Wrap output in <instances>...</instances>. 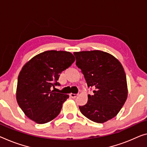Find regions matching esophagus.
I'll return each mask as SVG.
<instances>
[{
	"instance_id": "1",
	"label": "esophagus",
	"mask_w": 147,
	"mask_h": 147,
	"mask_svg": "<svg viewBox=\"0 0 147 147\" xmlns=\"http://www.w3.org/2000/svg\"><path fill=\"white\" fill-rule=\"evenodd\" d=\"M69 95H70V96L71 97V98H76L77 96H78V94H74V93H70V94H69Z\"/></svg>"
}]
</instances>
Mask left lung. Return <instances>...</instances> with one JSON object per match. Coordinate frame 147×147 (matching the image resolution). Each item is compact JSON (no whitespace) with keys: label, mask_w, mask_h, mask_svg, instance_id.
<instances>
[{"label":"left lung","mask_w":147,"mask_h":147,"mask_svg":"<svg viewBox=\"0 0 147 147\" xmlns=\"http://www.w3.org/2000/svg\"><path fill=\"white\" fill-rule=\"evenodd\" d=\"M74 54L88 87L94 89L92 95L88 94L86 105L79 107L81 112L96 123L114 118L127 98L126 76L120 62L110 54L98 50Z\"/></svg>","instance_id":"1"}]
</instances>
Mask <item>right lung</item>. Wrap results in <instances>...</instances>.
<instances>
[{
	"instance_id": "add662e5",
	"label": "right lung",
	"mask_w": 147,
	"mask_h": 147,
	"mask_svg": "<svg viewBox=\"0 0 147 147\" xmlns=\"http://www.w3.org/2000/svg\"><path fill=\"white\" fill-rule=\"evenodd\" d=\"M76 60L67 51H47L35 56L20 71L16 100L27 117L39 124L49 122L60 114L68 94L53 89L60 85V74Z\"/></svg>"
}]
</instances>
